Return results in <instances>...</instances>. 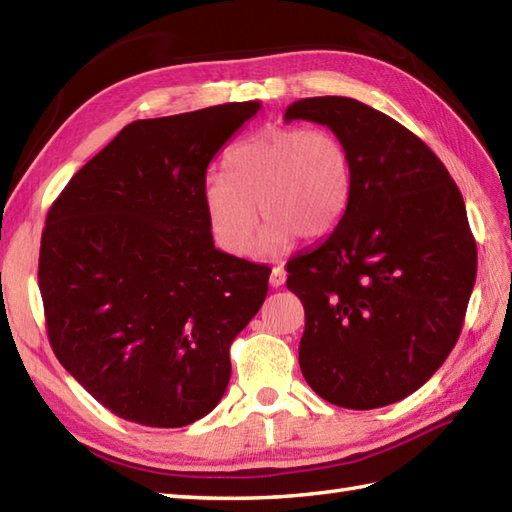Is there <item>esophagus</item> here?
I'll use <instances>...</instances> for the list:
<instances>
[{
	"label": "esophagus",
	"instance_id": "34e87169",
	"mask_svg": "<svg viewBox=\"0 0 512 512\" xmlns=\"http://www.w3.org/2000/svg\"><path fill=\"white\" fill-rule=\"evenodd\" d=\"M284 284H286V270L281 268V266H275L273 273H270V286L279 288V286H284Z\"/></svg>",
	"mask_w": 512,
	"mask_h": 512
}]
</instances>
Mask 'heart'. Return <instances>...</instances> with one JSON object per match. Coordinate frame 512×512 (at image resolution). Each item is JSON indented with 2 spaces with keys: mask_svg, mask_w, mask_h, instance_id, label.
<instances>
[{
  "mask_svg": "<svg viewBox=\"0 0 512 512\" xmlns=\"http://www.w3.org/2000/svg\"><path fill=\"white\" fill-rule=\"evenodd\" d=\"M352 160L343 140L323 127H268L233 145L226 173L204 178L202 200L215 242L246 255L259 237L264 255H281L297 235H330L352 200ZM260 211H256V204Z\"/></svg>",
  "mask_w": 512,
  "mask_h": 512,
  "instance_id": "heart-1",
  "label": "heart"
}]
</instances>
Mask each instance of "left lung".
<instances>
[{
	"instance_id": "8db88e82",
	"label": "left lung",
	"mask_w": 512,
	"mask_h": 512,
	"mask_svg": "<svg viewBox=\"0 0 512 512\" xmlns=\"http://www.w3.org/2000/svg\"><path fill=\"white\" fill-rule=\"evenodd\" d=\"M284 118L330 127L354 176L341 224L288 262L286 286L306 310L303 378L345 409L391 405L460 336L477 273L462 193L416 134L361 101L314 96Z\"/></svg>"
}]
</instances>
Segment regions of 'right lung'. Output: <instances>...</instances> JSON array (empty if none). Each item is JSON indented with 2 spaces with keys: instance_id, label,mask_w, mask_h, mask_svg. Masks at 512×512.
<instances>
[{
  "instance_id": "obj_1",
  "label": "right lung",
  "mask_w": 512,
  "mask_h": 512,
  "mask_svg": "<svg viewBox=\"0 0 512 512\" xmlns=\"http://www.w3.org/2000/svg\"><path fill=\"white\" fill-rule=\"evenodd\" d=\"M259 107L129 123L50 206L39 253L50 345L118 418L187 427L224 396L228 350L262 308L270 268L215 248L202 184Z\"/></svg>"
}]
</instances>
